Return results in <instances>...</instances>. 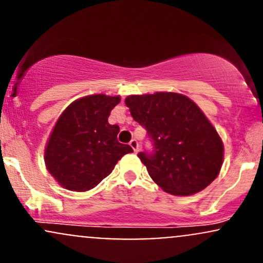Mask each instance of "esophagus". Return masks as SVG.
<instances>
[{
  "label": "esophagus",
  "instance_id": "34e87169",
  "mask_svg": "<svg viewBox=\"0 0 263 263\" xmlns=\"http://www.w3.org/2000/svg\"><path fill=\"white\" fill-rule=\"evenodd\" d=\"M129 146H131L132 150H134L135 153H137V151H139V142H137V140L129 141Z\"/></svg>",
  "mask_w": 263,
  "mask_h": 263
}]
</instances>
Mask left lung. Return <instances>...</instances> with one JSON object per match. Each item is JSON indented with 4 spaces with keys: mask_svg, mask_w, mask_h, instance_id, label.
I'll return each mask as SVG.
<instances>
[{
    "mask_svg": "<svg viewBox=\"0 0 263 263\" xmlns=\"http://www.w3.org/2000/svg\"><path fill=\"white\" fill-rule=\"evenodd\" d=\"M124 103L153 141V154L139 157L151 179L173 195L205 189L219 174L224 147L201 109L173 92L128 96Z\"/></svg>",
    "mask_w": 263,
    "mask_h": 263,
    "instance_id": "left-lung-1",
    "label": "left lung"
}]
</instances>
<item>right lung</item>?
Instances as JSON below:
<instances>
[{"label": "right lung", "mask_w": 263, "mask_h": 263, "mask_svg": "<svg viewBox=\"0 0 263 263\" xmlns=\"http://www.w3.org/2000/svg\"><path fill=\"white\" fill-rule=\"evenodd\" d=\"M120 96L93 95L66 107L52 128L45 147V165L63 187L87 192L115 168L123 155L134 153L117 140L120 127L109 124L110 110Z\"/></svg>", "instance_id": "obj_1"}]
</instances>
